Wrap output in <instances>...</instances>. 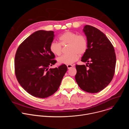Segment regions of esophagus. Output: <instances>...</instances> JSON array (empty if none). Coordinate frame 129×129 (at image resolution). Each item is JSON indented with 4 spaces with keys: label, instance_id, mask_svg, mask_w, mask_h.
<instances>
[{
    "label": "esophagus",
    "instance_id": "34e87169",
    "mask_svg": "<svg viewBox=\"0 0 129 129\" xmlns=\"http://www.w3.org/2000/svg\"><path fill=\"white\" fill-rule=\"evenodd\" d=\"M67 66L68 69H70V68H72L73 66V65H71V64H68V65H67Z\"/></svg>",
    "mask_w": 129,
    "mask_h": 129
}]
</instances>
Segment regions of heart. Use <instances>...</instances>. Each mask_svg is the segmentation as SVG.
I'll list each match as a JSON object with an SVG mask.
<instances>
[{
	"instance_id": "1",
	"label": "heart",
	"mask_w": 129,
	"mask_h": 129,
	"mask_svg": "<svg viewBox=\"0 0 129 129\" xmlns=\"http://www.w3.org/2000/svg\"><path fill=\"white\" fill-rule=\"evenodd\" d=\"M60 42H52L49 48L50 51L56 56H59L62 53V46L68 45L67 52L62 56L58 58L60 63L71 64L76 62L79 58L84 54L88 49V40L84 35L71 31H66L59 37Z\"/></svg>"
}]
</instances>
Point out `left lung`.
<instances>
[{"label":"left lung","instance_id":"8db88e82","mask_svg":"<svg viewBox=\"0 0 129 129\" xmlns=\"http://www.w3.org/2000/svg\"><path fill=\"white\" fill-rule=\"evenodd\" d=\"M83 31L88 49L82 58L85 65H76V81L80 88L89 93H98L111 82L114 75L116 54L111 42L99 29L89 25Z\"/></svg>","mask_w":129,"mask_h":129}]
</instances>
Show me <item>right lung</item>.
Returning a JSON list of instances; mask_svg holds the SVG:
<instances>
[{
    "label": "right lung",
    "instance_id": "1",
    "mask_svg": "<svg viewBox=\"0 0 129 129\" xmlns=\"http://www.w3.org/2000/svg\"><path fill=\"white\" fill-rule=\"evenodd\" d=\"M53 31H37L18 47L15 57V73L21 87L33 96L44 99L58 90L67 70L65 64L54 68L57 63L49 46L54 39Z\"/></svg>",
    "mask_w": 129,
    "mask_h": 129
}]
</instances>
